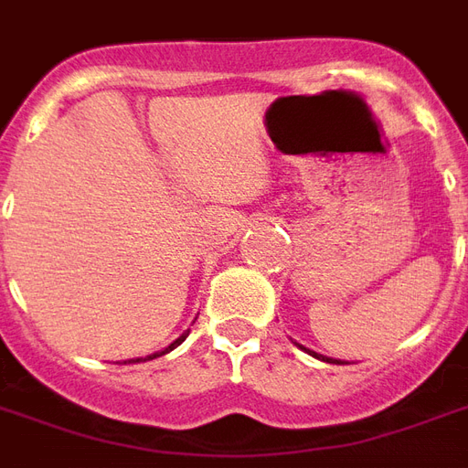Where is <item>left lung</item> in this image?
<instances>
[{
  "instance_id": "left-lung-1",
  "label": "left lung",
  "mask_w": 468,
  "mask_h": 468,
  "mask_svg": "<svg viewBox=\"0 0 468 468\" xmlns=\"http://www.w3.org/2000/svg\"><path fill=\"white\" fill-rule=\"evenodd\" d=\"M304 352H310V349H304ZM310 355H313V357H317V359H324V362H332L330 357H322V355H317V352H310ZM337 365H342V362H337Z\"/></svg>"
}]
</instances>
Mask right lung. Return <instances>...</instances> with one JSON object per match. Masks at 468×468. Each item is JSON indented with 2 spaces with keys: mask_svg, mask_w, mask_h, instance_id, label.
Instances as JSON below:
<instances>
[{
  "mask_svg": "<svg viewBox=\"0 0 468 468\" xmlns=\"http://www.w3.org/2000/svg\"><path fill=\"white\" fill-rule=\"evenodd\" d=\"M190 332V330H188ZM188 332H183L181 337H178V340L173 342V345H168V347L164 349V352H155V355H148V357H141V359H128V362H146V359H154V357H161V355H165V352H171V349H176L178 347V345H181L183 340H186V337H188ZM123 365H126V362H123Z\"/></svg>",
  "mask_w": 468,
  "mask_h": 468,
  "instance_id": "add662e5",
  "label": "right lung"
}]
</instances>
